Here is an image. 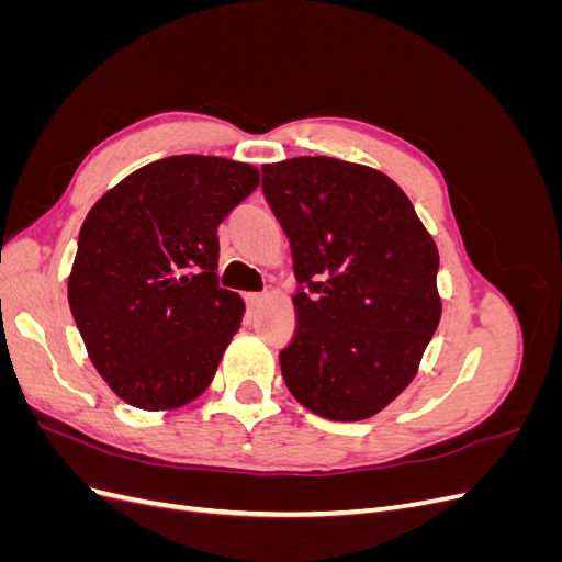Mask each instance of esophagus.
Masks as SVG:
<instances>
[{"mask_svg":"<svg viewBox=\"0 0 562 562\" xmlns=\"http://www.w3.org/2000/svg\"><path fill=\"white\" fill-rule=\"evenodd\" d=\"M265 300H267V295H262V293H246V304L250 310H258Z\"/></svg>","mask_w":562,"mask_h":562,"instance_id":"esophagus-1","label":"esophagus"}]
</instances>
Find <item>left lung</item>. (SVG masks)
I'll return each mask as SVG.
<instances>
[{
    "instance_id": "1",
    "label": "left lung",
    "mask_w": 562,
    "mask_h": 562,
    "mask_svg": "<svg viewBox=\"0 0 562 562\" xmlns=\"http://www.w3.org/2000/svg\"><path fill=\"white\" fill-rule=\"evenodd\" d=\"M293 252L297 326L279 361L291 394L335 422L378 415L413 382L440 321L438 248L389 176L333 157L262 166Z\"/></svg>"
}]
</instances>
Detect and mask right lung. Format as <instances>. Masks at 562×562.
<instances>
[{
  "mask_svg": "<svg viewBox=\"0 0 562 562\" xmlns=\"http://www.w3.org/2000/svg\"><path fill=\"white\" fill-rule=\"evenodd\" d=\"M258 184L250 164L166 157L83 220L67 300L91 363L128 405L173 411L211 384L246 310L217 285V227Z\"/></svg>",
  "mask_w": 562,
  "mask_h": 562,
  "instance_id": "right-lung-1",
  "label": "right lung"
}]
</instances>
